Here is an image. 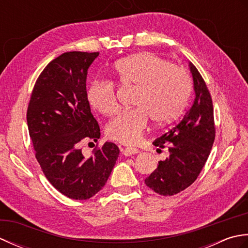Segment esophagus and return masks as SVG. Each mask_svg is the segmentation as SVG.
<instances>
[{
	"label": "esophagus",
	"instance_id": "obj_1",
	"mask_svg": "<svg viewBox=\"0 0 248 248\" xmlns=\"http://www.w3.org/2000/svg\"><path fill=\"white\" fill-rule=\"evenodd\" d=\"M123 154L125 156H129V155H136L139 154V149L133 148V147H127V148H124L123 150Z\"/></svg>",
	"mask_w": 248,
	"mask_h": 248
}]
</instances>
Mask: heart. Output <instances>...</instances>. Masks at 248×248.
I'll return each mask as SVG.
<instances>
[{"instance_id":"obj_1","label":"heart","mask_w":248,"mask_h":248,"mask_svg":"<svg viewBox=\"0 0 248 248\" xmlns=\"http://www.w3.org/2000/svg\"><path fill=\"white\" fill-rule=\"evenodd\" d=\"M117 81L124 86H136L135 108L120 112L107 125L110 140L132 145L144 135L149 118L157 125L177 118L186 108L191 93V80L184 68L151 52L125 57L114 66ZM91 107L104 116L119 108L115 83L94 80L87 88Z\"/></svg>"}]
</instances>
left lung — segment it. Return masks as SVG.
<instances>
[{
  "label": "left lung",
  "mask_w": 248,
  "mask_h": 248,
  "mask_svg": "<svg viewBox=\"0 0 248 248\" xmlns=\"http://www.w3.org/2000/svg\"><path fill=\"white\" fill-rule=\"evenodd\" d=\"M189 68L196 93L195 101L180 123L155 140V147L167 146L170 155L160 161L156 170L145 179L147 186L163 196L180 193L196 180L215 139L211 94L197 68L193 64Z\"/></svg>",
  "instance_id": "obj_1"
}]
</instances>
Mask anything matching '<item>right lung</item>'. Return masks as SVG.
<instances>
[{"label": "right lung", "instance_id": "obj_1", "mask_svg": "<svg viewBox=\"0 0 248 248\" xmlns=\"http://www.w3.org/2000/svg\"><path fill=\"white\" fill-rule=\"evenodd\" d=\"M99 52H66L40 73L26 113L35 156L46 178L71 199L85 200L101 189L119 155L107 141L85 157L81 141H98L100 127L86 97L87 70Z\"/></svg>", "mask_w": 248, "mask_h": 248}]
</instances>
